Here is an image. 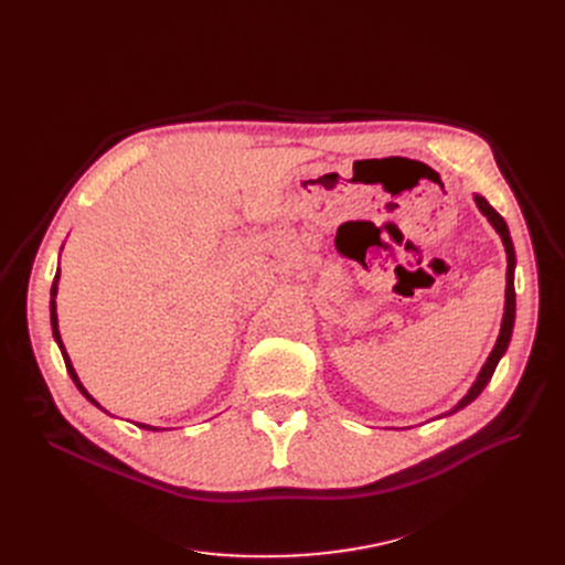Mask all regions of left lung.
<instances>
[{"instance_id": "1", "label": "left lung", "mask_w": 565, "mask_h": 565, "mask_svg": "<svg viewBox=\"0 0 565 565\" xmlns=\"http://www.w3.org/2000/svg\"><path fill=\"white\" fill-rule=\"evenodd\" d=\"M473 201H477L479 211L488 217V222L492 224V228L499 233L501 243H503V249H507V260H509V267H507V302H503V318H501V330H499V337H497V343L490 352V358L486 360L483 369L479 371L477 380H473V384L469 387V392L458 401V405L449 412L439 414V417H449V414L467 407L473 398H477L483 390L486 384L490 382L499 360L503 358V352L509 350V343H511V337H513V324H515V247H513V241H511V233H509V226L507 222H503V217L494 211V207L481 196V194H473Z\"/></svg>"}]
</instances>
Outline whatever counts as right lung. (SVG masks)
<instances>
[{"label":"right lung","instance_id":"obj_1","mask_svg":"<svg viewBox=\"0 0 565 565\" xmlns=\"http://www.w3.org/2000/svg\"><path fill=\"white\" fill-rule=\"evenodd\" d=\"M56 290H58V270H56V275H54V284H52V290H50V322H52V337H54V341H56L58 350H62V358H64V362H66V369H68V373H71L73 382H75V387L84 394V398H86V401H92L96 407H100V403L84 390V384L79 382V377H77V373H75V369H73V364H71L68 352H66V348H64L62 334H58V320H56ZM100 409H103V407H100ZM137 426H139V428H143V430H164V428L148 426V424H137Z\"/></svg>","mask_w":565,"mask_h":565}]
</instances>
